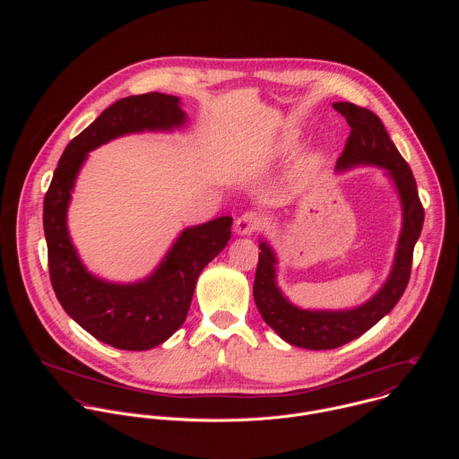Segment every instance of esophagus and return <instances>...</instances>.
<instances>
[{
    "mask_svg": "<svg viewBox=\"0 0 459 459\" xmlns=\"http://www.w3.org/2000/svg\"><path fill=\"white\" fill-rule=\"evenodd\" d=\"M257 225H259V216L255 212H245L236 221V232L239 236H248L257 229Z\"/></svg>",
    "mask_w": 459,
    "mask_h": 459,
    "instance_id": "1",
    "label": "esophagus"
}]
</instances>
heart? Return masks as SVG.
<instances>
[{
	"label": "heart",
	"instance_id": "1",
	"mask_svg": "<svg viewBox=\"0 0 459 459\" xmlns=\"http://www.w3.org/2000/svg\"><path fill=\"white\" fill-rule=\"evenodd\" d=\"M289 149H290V142H289V140L278 147V151H280V152H285V151H289Z\"/></svg>",
	"mask_w": 459,
	"mask_h": 459
}]
</instances>
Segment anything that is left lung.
Segmentation results:
<instances>
[{"mask_svg": "<svg viewBox=\"0 0 459 459\" xmlns=\"http://www.w3.org/2000/svg\"><path fill=\"white\" fill-rule=\"evenodd\" d=\"M333 107L351 125V136L347 138L345 151L338 158L336 169L347 170L358 165L385 169L400 194L403 227L394 265L385 285L367 303L347 310H307L292 305L276 283L278 261L274 250L265 241L259 243L261 252L254 278L255 307L281 340L310 351L336 349L359 338L396 307L411 278L414 245L425 220L412 170L388 138L381 119L372 110L349 101H340Z\"/></svg>", "mask_w": 459, "mask_h": 459, "instance_id": "left-lung-1", "label": "left lung"}]
</instances>
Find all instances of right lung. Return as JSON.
<instances>
[{
	"mask_svg": "<svg viewBox=\"0 0 459 459\" xmlns=\"http://www.w3.org/2000/svg\"><path fill=\"white\" fill-rule=\"evenodd\" d=\"M185 121L176 96L147 92L117 100L67 145L45 194L43 229L56 298L89 334L121 351H149L179 329L198 276L230 239L232 218L185 229L149 278L119 285L92 276L78 257L67 229L71 194L91 151L125 134L172 130Z\"/></svg>",
	"mask_w": 459,
	"mask_h": 459,
	"instance_id": "right-lung-1",
	"label": "right lung"
}]
</instances>
